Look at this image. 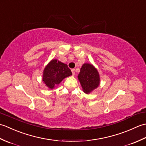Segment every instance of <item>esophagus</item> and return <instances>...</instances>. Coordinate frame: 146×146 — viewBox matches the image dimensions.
Returning a JSON list of instances; mask_svg holds the SVG:
<instances>
[{
    "label": "esophagus",
    "instance_id": "1",
    "mask_svg": "<svg viewBox=\"0 0 146 146\" xmlns=\"http://www.w3.org/2000/svg\"><path fill=\"white\" fill-rule=\"evenodd\" d=\"M71 71H72L73 75H75V69H72V70H71Z\"/></svg>",
    "mask_w": 146,
    "mask_h": 146
}]
</instances>
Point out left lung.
I'll list each match as a JSON object with an SVG mask.
<instances>
[{"instance_id":"obj_1","label":"left lung","mask_w":146,"mask_h":146,"mask_svg":"<svg viewBox=\"0 0 146 146\" xmlns=\"http://www.w3.org/2000/svg\"><path fill=\"white\" fill-rule=\"evenodd\" d=\"M83 90L88 94L97 88L100 84V76L97 70L92 64H83L78 76Z\"/></svg>"}]
</instances>
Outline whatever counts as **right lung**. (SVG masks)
Masks as SVG:
<instances>
[{
    "instance_id": "obj_1",
    "label": "right lung",
    "mask_w": 146,
    "mask_h": 146,
    "mask_svg": "<svg viewBox=\"0 0 146 146\" xmlns=\"http://www.w3.org/2000/svg\"><path fill=\"white\" fill-rule=\"evenodd\" d=\"M72 75L66 64L57 60H52L43 71L42 82L49 89L54 88L64 78Z\"/></svg>"
}]
</instances>
